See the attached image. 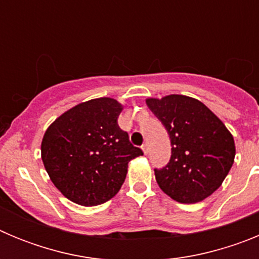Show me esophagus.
I'll list each match as a JSON object with an SVG mask.
<instances>
[{
    "mask_svg": "<svg viewBox=\"0 0 259 259\" xmlns=\"http://www.w3.org/2000/svg\"><path fill=\"white\" fill-rule=\"evenodd\" d=\"M141 149H143V152L145 153V154H148V152H149V148H148V144H143V146H141Z\"/></svg>",
    "mask_w": 259,
    "mask_h": 259,
    "instance_id": "1",
    "label": "esophagus"
}]
</instances>
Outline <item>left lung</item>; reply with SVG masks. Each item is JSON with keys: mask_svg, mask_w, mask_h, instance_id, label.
I'll return each instance as SVG.
<instances>
[{"mask_svg": "<svg viewBox=\"0 0 259 259\" xmlns=\"http://www.w3.org/2000/svg\"><path fill=\"white\" fill-rule=\"evenodd\" d=\"M171 139V158L154 170L159 188L180 203L201 202L219 188L235 161L228 128L197 98L168 95L146 98Z\"/></svg>", "mask_w": 259, "mask_h": 259, "instance_id": "1", "label": "left lung"}]
</instances>
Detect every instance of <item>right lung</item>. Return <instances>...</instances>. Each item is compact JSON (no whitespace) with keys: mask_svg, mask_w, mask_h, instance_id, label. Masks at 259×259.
I'll return each instance as SVG.
<instances>
[{"mask_svg":"<svg viewBox=\"0 0 259 259\" xmlns=\"http://www.w3.org/2000/svg\"><path fill=\"white\" fill-rule=\"evenodd\" d=\"M122 110L114 98H93L65 111L45 131L42 163L72 202L97 206L113 198L124 183L128 162L144 154L119 128Z\"/></svg>","mask_w":259,"mask_h":259,"instance_id":"1","label":"right lung"}]
</instances>
